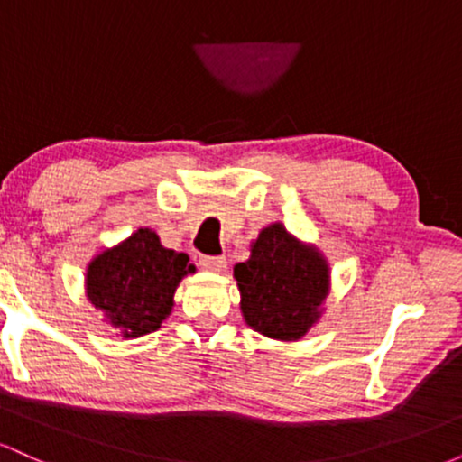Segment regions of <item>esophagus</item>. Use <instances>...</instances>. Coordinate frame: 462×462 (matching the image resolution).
<instances>
[{"mask_svg":"<svg viewBox=\"0 0 462 462\" xmlns=\"http://www.w3.org/2000/svg\"><path fill=\"white\" fill-rule=\"evenodd\" d=\"M226 256H201L199 258V267L206 269V272H213V273H221L226 269Z\"/></svg>","mask_w":462,"mask_h":462,"instance_id":"obj_1","label":"esophagus"}]
</instances>
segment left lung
<instances>
[{"label": "left lung", "mask_w": 462, "mask_h": 462, "mask_svg": "<svg viewBox=\"0 0 462 462\" xmlns=\"http://www.w3.org/2000/svg\"><path fill=\"white\" fill-rule=\"evenodd\" d=\"M241 312L249 328L275 341H300L321 319L330 293V264L315 245L275 221L235 264Z\"/></svg>", "instance_id": "left-lung-1"}]
</instances>
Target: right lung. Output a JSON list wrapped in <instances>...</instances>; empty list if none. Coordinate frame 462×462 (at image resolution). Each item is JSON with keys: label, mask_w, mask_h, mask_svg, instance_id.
<instances>
[{"label": "right lung", "mask_w": 462, "mask_h": 462, "mask_svg": "<svg viewBox=\"0 0 462 462\" xmlns=\"http://www.w3.org/2000/svg\"><path fill=\"white\" fill-rule=\"evenodd\" d=\"M195 273L189 256L167 249L150 227H139L115 247L95 254L87 267V300L124 338L156 332L171 315L184 275Z\"/></svg>", "instance_id": "right-lung-1"}]
</instances>
